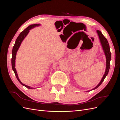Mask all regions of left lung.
<instances>
[{
  "label": "left lung",
  "instance_id": "8db88e82",
  "mask_svg": "<svg viewBox=\"0 0 120 120\" xmlns=\"http://www.w3.org/2000/svg\"><path fill=\"white\" fill-rule=\"evenodd\" d=\"M97 33L98 34V37H99V40H100V42L101 43V47H102V49L103 51L104 52L105 55L106 56V70H105V74L103 75V77L101 78V80L100 82L99 83L95 88H94V89H92V90H87L86 92H90V90H94L98 88L101 84V83L103 82L104 80L105 79V78L106 77V76L107 75L109 71L110 70V61L111 60V53L110 52V46L109 45L108 41H107V39L106 38H105L103 34L101 33V31L100 30H97Z\"/></svg>",
  "mask_w": 120,
  "mask_h": 120
}]
</instances>
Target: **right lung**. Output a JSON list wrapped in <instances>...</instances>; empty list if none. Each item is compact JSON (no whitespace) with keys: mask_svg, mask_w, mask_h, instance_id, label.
<instances>
[{"mask_svg":"<svg viewBox=\"0 0 120 120\" xmlns=\"http://www.w3.org/2000/svg\"><path fill=\"white\" fill-rule=\"evenodd\" d=\"M41 25V24H31L30 25L26 27L25 30L21 32V33L19 34V37H17V38L16 39V41L15 42V44H14L13 49H12V59H11V65H12V70L14 72V74L15 75L17 79V80L19 81V82L21 83V85L24 86L26 87L27 88L30 89H33L34 88H32L31 86H27L26 85L24 84V83H22L19 79V76H18L17 71L15 68V59H16V53L19 50V47L21 45V42H22L23 41V39L25 38L26 37L27 35L30 32V30H31L32 28H34L35 27H37L38 26H40ZM35 89V88H34Z\"/></svg>","mask_w":120,"mask_h":120,"instance_id":"add662e5","label":"right lung"}]
</instances>
